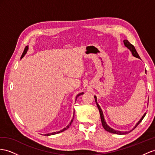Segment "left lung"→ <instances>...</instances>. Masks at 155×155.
I'll list each match as a JSON object with an SVG mask.
<instances>
[{
	"instance_id": "1",
	"label": "left lung",
	"mask_w": 155,
	"mask_h": 155,
	"mask_svg": "<svg viewBox=\"0 0 155 155\" xmlns=\"http://www.w3.org/2000/svg\"><path fill=\"white\" fill-rule=\"evenodd\" d=\"M124 45L126 46V47L128 48L131 51V52H132V55H134V57L137 58H140V55H139V54H137V51H136V48H135V47L134 46V45H132V44H130V43L129 42V41H128V40H124ZM94 97H95V101H96V105H97V107H98V109H99V111H100V117H101V123H102V126H103V127H104V129H105L106 131H107V132H110V133H113V134H128L129 132H119V131L114 130V129H113V128H110V127H109L107 124H106L105 120V119H104V114H103L102 110H101V109L100 108V105H98V104L97 103V99H96V96H94ZM145 114H146V113L143 114V117H142V118L140 119V120L139 121V122L137 123L136 125V126H135V128H136V127L137 126V125H138L139 124H140V123L142 121L143 119V118L145 117ZM131 131H132V130H131ZM131 131H130V132H131Z\"/></svg>"
}]
</instances>
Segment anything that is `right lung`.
I'll use <instances>...</instances> for the list:
<instances>
[{"instance_id":"obj_1","label":"right lung","mask_w":155,"mask_h":155,"mask_svg":"<svg viewBox=\"0 0 155 155\" xmlns=\"http://www.w3.org/2000/svg\"><path fill=\"white\" fill-rule=\"evenodd\" d=\"M27 50H28V46H25V49H24V50H23V54H22V55H21V58H22L23 56H24L25 55V54L27 53ZM83 94V92H82V93H80V94H78L77 96V97H76V100H77V98L79 96H81V95H82ZM73 117H74V116H73ZM73 118L72 119V120L71 121V122L69 123V124L67 126L66 128H63V130H60V131H59V132H53V133H50V134H45V136H50V135H54V134H59V133H60V132H64L65 130H66L67 129H68L69 128V126H71V123H72V122H73Z\"/></svg>"}]
</instances>
